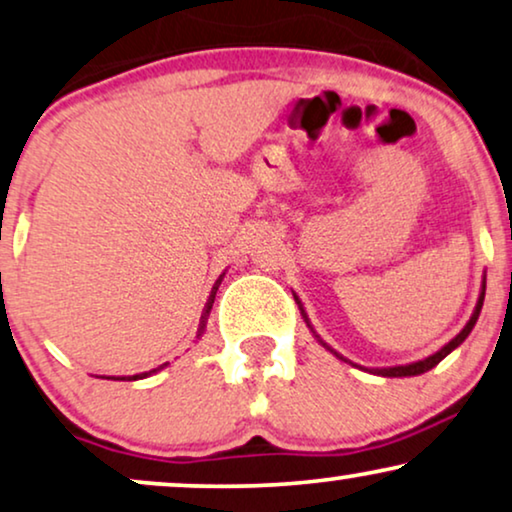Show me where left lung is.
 <instances>
[{"label":"left lung","instance_id":"obj_1","mask_svg":"<svg viewBox=\"0 0 512 512\" xmlns=\"http://www.w3.org/2000/svg\"><path fill=\"white\" fill-rule=\"evenodd\" d=\"M484 291H487V277H484L482 280V289H480V296H477V303H475V310H473V315H470V320H468V324L466 327H463L459 334H456L454 338H451V341L447 343V345H442L440 350H437V353H433V355H428L426 360H418V362H411V364H400V367H383V369H369V374H376V376H386V378H402V376H418V374H426V371H430L433 367H437V364H440L444 357H447L451 350H456L459 348V345L466 341V338L470 336V331H473V327L477 324V317H480V313H482V303H484ZM296 298V303H298V308H301V315H303V320H305V324H308V329L313 331V336L317 338V343H322L324 348L327 350H331L327 343L322 341L320 336H317V331L313 329V324H310V320H308V315H305V310H303V305H301V301H298V296H294ZM331 353H334L336 357H341L336 353V350H331ZM343 360V357H341Z\"/></svg>","mask_w":512,"mask_h":512}]
</instances>
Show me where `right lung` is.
I'll return each instance as SVG.
<instances>
[{"label":"right lung","mask_w":512,"mask_h":512,"mask_svg":"<svg viewBox=\"0 0 512 512\" xmlns=\"http://www.w3.org/2000/svg\"><path fill=\"white\" fill-rule=\"evenodd\" d=\"M223 277H225V272L221 277H218L216 280V284L214 287H211V294H209V298H207V305H204V310H202V317H199V327H197V338L204 334V331H207V320H209V313H211V305H214V298H216V291H218V287H221V282H223ZM169 364V362H167ZM167 364H162V367H157V369H152V371H145V374H136V376H129V381H138V378H145V376H152V374H157V371H162L164 367H167ZM108 378H115V376H108ZM122 378H126V376H122Z\"/></svg>","instance_id":"add662e5"}]
</instances>
